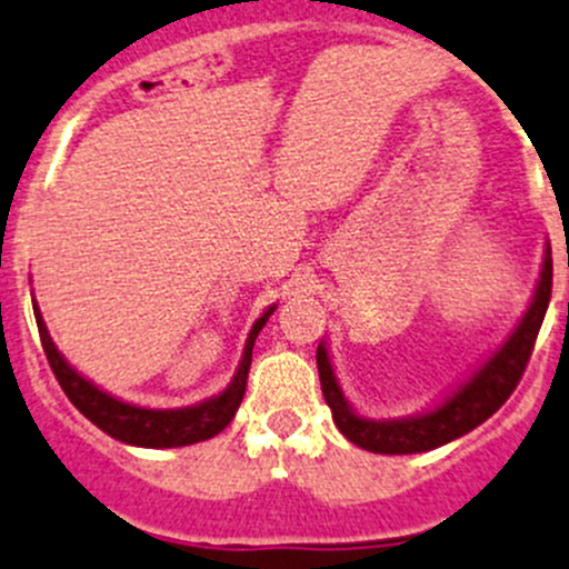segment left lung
<instances>
[{
    "label": "left lung",
    "instance_id": "left-lung-1",
    "mask_svg": "<svg viewBox=\"0 0 569 569\" xmlns=\"http://www.w3.org/2000/svg\"><path fill=\"white\" fill-rule=\"evenodd\" d=\"M550 286H553V261L550 256L545 258L542 280H539L537 297H533L531 308L522 317L520 328L509 336L503 347L483 363L476 372L470 383L461 386L448 402L428 413H419L411 419H391V422H372L352 411L341 397L339 383L330 369L328 352L325 345L317 350V367L319 380H322L325 402L333 411V422L352 445L369 450V453H386V456H406V453H425L439 445H448L453 439L465 437L472 428L487 422L500 406L511 397V391L520 383L522 372L528 367L533 345H537L539 328H542L545 311L550 302Z\"/></svg>",
    "mask_w": 569,
    "mask_h": 569
}]
</instances>
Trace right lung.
I'll use <instances>...</instances> for the list:
<instances>
[{
	"label": "right lung",
	"instance_id": "obj_1",
	"mask_svg": "<svg viewBox=\"0 0 569 569\" xmlns=\"http://www.w3.org/2000/svg\"><path fill=\"white\" fill-rule=\"evenodd\" d=\"M36 311L38 322V336H41V347L47 352V361L52 367L54 378H58L60 389L66 391L71 402H74L77 411L82 417L91 419L97 428H102L104 433H110L113 439L127 445H138V448H183V445L206 442V439L217 437L219 431H224L230 425V419L236 417V408L244 400L247 389V375H250L252 363V345H256L258 330L267 325V317L272 313L269 308L250 330V339H247L244 358H241V367L236 372L233 383L222 391L213 400L200 402V406L191 408H178V411H152V408H138L130 402H121L116 397L104 395L102 389H97L93 383H88L82 375H77L69 363L63 361L58 350H54L52 339L47 333V325H43L41 313Z\"/></svg>",
	"mask_w": 569,
	"mask_h": 569
}]
</instances>
